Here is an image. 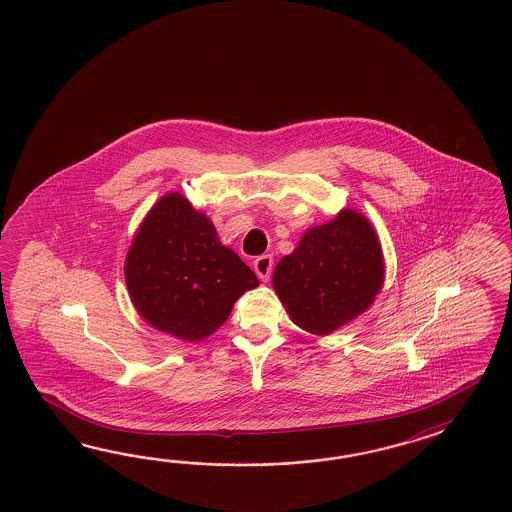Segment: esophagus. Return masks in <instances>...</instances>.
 I'll list each match as a JSON object with an SVG mask.
<instances>
[{
  "label": "esophagus",
  "mask_w": 512,
  "mask_h": 512,
  "mask_svg": "<svg viewBox=\"0 0 512 512\" xmlns=\"http://www.w3.org/2000/svg\"><path fill=\"white\" fill-rule=\"evenodd\" d=\"M272 264H274L272 255H261V257H257V259L253 261V270H255V274H257L259 278L266 281V279L270 278V274H272Z\"/></svg>",
  "instance_id": "1"
}]
</instances>
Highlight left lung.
I'll list each match as a JSON object with an SVG mask.
<instances>
[{
	"label": "left lung",
	"mask_w": 512,
	"mask_h": 512,
	"mask_svg": "<svg viewBox=\"0 0 512 512\" xmlns=\"http://www.w3.org/2000/svg\"><path fill=\"white\" fill-rule=\"evenodd\" d=\"M383 279L372 223L360 212L341 210L304 233L298 248L279 261L272 285L295 325L326 336L368 310Z\"/></svg>",
	"instance_id": "8db88e82"
}]
</instances>
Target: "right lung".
Masks as SVG:
<instances>
[{"label":"right lung","mask_w":512,"mask_h":512,"mask_svg":"<svg viewBox=\"0 0 512 512\" xmlns=\"http://www.w3.org/2000/svg\"><path fill=\"white\" fill-rule=\"evenodd\" d=\"M125 283L148 325L199 341L227 321L234 302L259 279L219 242L208 217L169 193L140 223L125 257Z\"/></svg>","instance_id":"1"}]
</instances>
